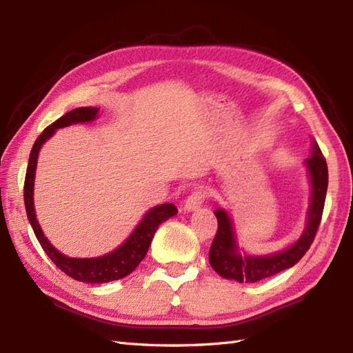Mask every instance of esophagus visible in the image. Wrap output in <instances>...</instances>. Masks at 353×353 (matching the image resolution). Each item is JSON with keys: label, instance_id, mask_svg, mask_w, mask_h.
Listing matches in <instances>:
<instances>
[{"label": "esophagus", "instance_id": "esophagus-1", "mask_svg": "<svg viewBox=\"0 0 353 353\" xmlns=\"http://www.w3.org/2000/svg\"><path fill=\"white\" fill-rule=\"evenodd\" d=\"M205 199H206V192L203 190L192 191L188 196V199L185 200L183 209L185 211H196V209H199L201 206V203H203Z\"/></svg>", "mask_w": 353, "mask_h": 353}]
</instances>
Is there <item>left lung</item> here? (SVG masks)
Returning a JSON list of instances; mask_svg holds the SVG:
<instances>
[{
	"mask_svg": "<svg viewBox=\"0 0 353 353\" xmlns=\"http://www.w3.org/2000/svg\"><path fill=\"white\" fill-rule=\"evenodd\" d=\"M311 156L306 157V168L311 179V200L308 208V220L302 236L288 249L264 256H249L238 252L234 223L224 209L214 212L219 221V229L209 250V264L224 279H234L241 283H253L283 272L302 259L303 254L316 238L317 229L323 214L327 191V165L325 156L316 139H312Z\"/></svg>",
	"mask_w": 353,
	"mask_h": 353,
	"instance_id": "left-lung-1",
	"label": "left lung"
}]
</instances>
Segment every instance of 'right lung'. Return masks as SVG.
<instances>
[{
  "label": "right lung",
  "mask_w": 353,
  "mask_h": 353,
  "mask_svg": "<svg viewBox=\"0 0 353 353\" xmlns=\"http://www.w3.org/2000/svg\"><path fill=\"white\" fill-rule=\"evenodd\" d=\"M99 108H77L68 114H65L52 124H50L45 129L39 138L36 139L34 145L32 148L28 159V167L26 172V182H24V203L28 221L32 224L34 235L37 241L41 243L43 252L48 254V258L54 262L57 268H61L65 274L80 282L86 283H104L110 281L123 279L127 274H130L134 268L139 265V262L145 258L148 252L150 243L156 234L159 224L167 221L170 216L177 214V208L172 203H163L159 206H154L144 215V219L132 232V235L125 239V241L108 254H103L99 258H70L66 254L61 253L57 249L52 247L48 241L47 236L36 220L34 205H33V188H34V172H36V163L37 156H39V150L42 144L48 138H51L57 129L62 127L77 124V123H89L94 121L99 115Z\"/></svg>",
  "instance_id": "right-lung-1"
}]
</instances>
